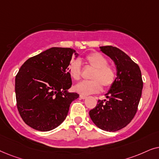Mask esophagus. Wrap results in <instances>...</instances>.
<instances>
[{"mask_svg":"<svg viewBox=\"0 0 159 159\" xmlns=\"http://www.w3.org/2000/svg\"><path fill=\"white\" fill-rule=\"evenodd\" d=\"M79 97H80V98H81V99H84L86 98V97L84 96V95H80Z\"/></svg>","mask_w":159,"mask_h":159,"instance_id":"esophagus-1","label":"esophagus"}]
</instances>
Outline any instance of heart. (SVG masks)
I'll return each instance as SVG.
<instances>
[{
	"mask_svg": "<svg viewBox=\"0 0 159 159\" xmlns=\"http://www.w3.org/2000/svg\"><path fill=\"white\" fill-rule=\"evenodd\" d=\"M86 62L94 68L90 76L91 81H83L75 86V90L79 94L88 95L100 92L103 88L111 87L116 81L115 69L108 65V60L99 52H92L84 58ZM68 73L75 81H78L81 76V62L78 60H72L68 65Z\"/></svg>",
	"mask_w": 159,
	"mask_h": 159,
	"instance_id": "obj_1",
	"label": "heart"
}]
</instances>
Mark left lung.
Listing matches in <instances>:
<instances>
[{
    "mask_svg": "<svg viewBox=\"0 0 159 159\" xmlns=\"http://www.w3.org/2000/svg\"><path fill=\"white\" fill-rule=\"evenodd\" d=\"M99 48L113 60L117 77L105 94L108 99H99L97 106L89 111V116L98 128L116 132L127 126L137 113L143 87L141 70L119 48L112 46Z\"/></svg>",
    "mask_w": 159,
    "mask_h": 159,
    "instance_id": "8db88e82",
    "label": "left lung"
}]
</instances>
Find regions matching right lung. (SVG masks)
Segmentation results:
<instances>
[{
  "label": "right lung",
  "mask_w": 159,
  "mask_h": 159,
  "mask_svg": "<svg viewBox=\"0 0 159 159\" xmlns=\"http://www.w3.org/2000/svg\"><path fill=\"white\" fill-rule=\"evenodd\" d=\"M70 48L52 47L29 58L15 78L16 106L25 124L41 132L60 126L67 117L71 102L79 97L68 92L72 80L68 65Z\"/></svg>",
  "instance_id": "1"
}]
</instances>
